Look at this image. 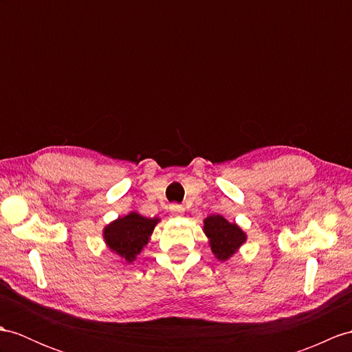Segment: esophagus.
<instances>
[{"label": "esophagus", "mask_w": 352, "mask_h": 352, "mask_svg": "<svg viewBox=\"0 0 352 352\" xmlns=\"http://www.w3.org/2000/svg\"><path fill=\"white\" fill-rule=\"evenodd\" d=\"M170 212H171V215H182V213L185 212V208L182 204H171Z\"/></svg>", "instance_id": "1"}]
</instances>
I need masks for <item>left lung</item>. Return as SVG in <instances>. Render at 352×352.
Wrapping results in <instances>:
<instances>
[{
  "instance_id": "8db88e82",
  "label": "left lung",
  "mask_w": 352,
  "mask_h": 352,
  "mask_svg": "<svg viewBox=\"0 0 352 352\" xmlns=\"http://www.w3.org/2000/svg\"><path fill=\"white\" fill-rule=\"evenodd\" d=\"M203 230L209 237L213 255L221 261L228 260L246 241V234L242 228L231 224L221 215H210L206 218Z\"/></svg>"
}]
</instances>
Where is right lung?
<instances>
[{"instance_id":"add662e5","label":"right lung","mask_w":352,"mask_h":352,"mask_svg":"<svg viewBox=\"0 0 352 352\" xmlns=\"http://www.w3.org/2000/svg\"><path fill=\"white\" fill-rule=\"evenodd\" d=\"M158 218H144L131 212L124 218H118L104 228V241L111 251L126 263H133L148 245L149 236L158 224Z\"/></svg>"}]
</instances>
